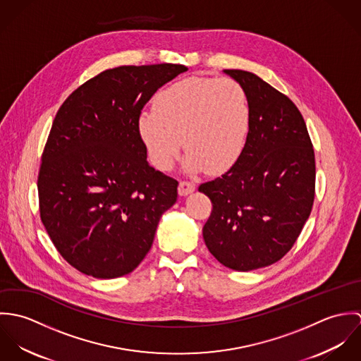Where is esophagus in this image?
I'll use <instances>...</instances> for the list:
<instances>
[{
	"mask_svg": "<svg viewBox=\"0 0 361 361\" xmlns=\"http://www.w3.org/2000/svg\"><path fill=\"white\" fill-rule=\"evenodd\" d=\"M195 183L193 182H189V180H180L179 183V188H178V192L180 196H188L190 195L192 192H195Z\"/></svg>",
	"mask_w": 361,
	"mask_h": 361,
	"instance_id": "obj_1",
	"label": "esophagus"
}]
</instances>
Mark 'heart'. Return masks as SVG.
Here are the masks:
<instances>
[{"instance_id": "b5f03b06", "label": "heart", "mask_w": 361, "mask_h": 361, "mask_svg": "<svg viewBox=\"0 0 361 361\" xmlns=\"http://www.w3.org/2000/svg\"><path fill=\"white\" fill-rule=\"evenodd\" d=\"M250 125L245 87L232 78L190 76L155 96L153 112L139 119L157 168L169 169L182 147L189 171H228L242 153ZM183 139L180 140V137Z\"/></svg>"}]
</instances>
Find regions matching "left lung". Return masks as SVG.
I'll list each match as a JSON object with an SVG mask.
<instances>
[{"label":"left lung","mask_w":361,"mask_h":361,"mask_svg":"<svg viewBox=\"0 0 361 361\" xmlns=\"http://www.w3.org/2000/svg\"><path fill=\"white\" fill-rule=\"evenodd\" d=\"M225 73L246 90L250 125L231 169L199 186L212 203L203 238L222 265L252 271L279 261L298 240L314 203L315 157L288 96L252 72Z\"/></svg>","instance_id":"obj_1"}]
</instances>
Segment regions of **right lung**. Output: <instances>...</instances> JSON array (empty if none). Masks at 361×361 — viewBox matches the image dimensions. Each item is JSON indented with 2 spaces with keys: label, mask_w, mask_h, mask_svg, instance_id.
<instances>
[{
  "label": "right lung",
  "mask_w": 361,
  "mask_h": 361,
  "mask_svg": "<svg viewBox=\"0 0 361 361\" xmlns=\"http://www.w3.org/2000/svg\"><path fill=\"white\" fill-rule=\"evenodd\" d=\"M176 63L106 69L59 106L37 178L42 222L58 253L82 274L111 279L149 253L178 180L147 162L142 109Z\"/></svg>",
  "instance_id": "right-lung-1"
}]
</instances>
